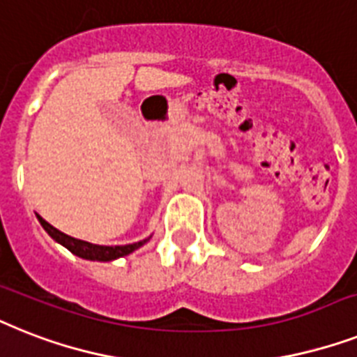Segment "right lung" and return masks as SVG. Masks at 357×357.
I'll return each mask as SVG.
<instances>
[{
	"instance_id": "1",
	"label": "right lung",
	"mask_w": 357,
	"mask_h": 357,
	"mask_svg": "<svg viewBox=\"0 0 357 357\" xmlns=\"http://www.w3.org/2000/svg\"><path fill=\"white\" fill-rule=\"evenodd\" d=\"M38 222L42 224V227L47 231V234L54 242H58L60 245H63L66 249H69L71 253L80 257V259L86 260H97V262H109V260H117L121 257H126V255L133 253L135 249H139L141 245H144L150 240L144 238L141 242H135V244H126V245H98V244H89L86 240H78L69 236V234L62 233L54 229L53 225L47 224L42 216H38Z\"/></svg>"
}]
</instances>
